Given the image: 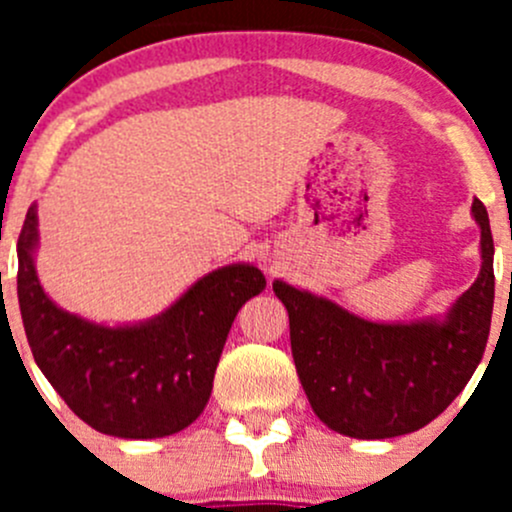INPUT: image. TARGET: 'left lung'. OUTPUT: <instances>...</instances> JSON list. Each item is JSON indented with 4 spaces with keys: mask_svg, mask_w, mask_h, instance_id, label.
Returning a JSON list of instances; mask_svg holds the SVG:
<instances>
[{
    "mask_svg": "<svg viewBox=\"0 0 512 512\" xmlns=\"http://www.w3.org/2000/svg\"><path fill=\"white\" fill-rule=\"evenodd\" d=\"M473 218L483 265L443 322H366L312 292L280 280L272 285L287 307L304 394L332 431L366 441L418 431L471 381L488 344L495 297L493 235L478 198Z\"/></svg>",
    "mask_w": 512,
    "mask_h": 512,
    "instance_id": "left-lung-1",
    "label": "left lung"
}]
</instances>
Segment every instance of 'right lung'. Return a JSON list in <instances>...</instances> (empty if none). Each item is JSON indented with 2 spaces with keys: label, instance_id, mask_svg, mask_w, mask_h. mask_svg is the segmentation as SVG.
I'll use <instances>...</instances> for the list:
<instances>
[{
  "label": "right lung",
  "instance_id": "add662e5",
  "mask_svg": "<svg viewBox=\"0 0 512 512\" xmlns=\"http://www.w3.org/2000/svg\"><path fill=\"white\" fill-rule=\"evenodd\" d=\"M36 205L19 232L17 294L34 361L71 411L118 438H163L203 414L227 332L267 287L252 265H227L136 327H103L56 307L34 270Z\"/></svg>",
  "mask_w": 512,
  "mask_h": 512
}]
</instances>
